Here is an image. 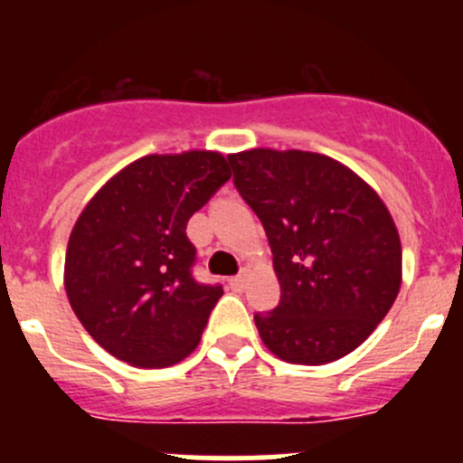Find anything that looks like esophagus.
Masks as SVG:
<instances>
[{
  "label": "esophagus",
  "instance_id": "obj_1",
  "mask_svg": "<svg viewBox=\"0 0 463 463\" xmlns=\"http://www.w3.org/2000/svg\"><path fill=\"white\" fill-rule=\"evenodd\" d=\"M246 282H249V270H240V275H235V278L228 279V284H231L235 291H241V288H246Z\"/></svg>",
  "mask_w": 463,
  "mask_h": 463
}]
</instances>
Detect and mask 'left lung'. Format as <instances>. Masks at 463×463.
Instances as JSON below:
<instances>
[{"mask_svg":"<svg viewBox=\"0 0 463 463\" xmlns=\"http://www.w3.org/2000/svg\"><path fill=\"white\" fill-rule=\"evenodd\" d=\"M237 193L258 214L279 305L255 314L266 347L325 365L358 347L401 288V240L381 197L349 167L300 149L231 154Z\"/></svg>","mask_w":463,"mask_h":463,"instance_id":"8db88e82","label":"left lung"}]
</instances>
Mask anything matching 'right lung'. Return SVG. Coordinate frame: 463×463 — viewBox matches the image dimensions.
<instances>
[{
  "instance_id": "1",
  "label": "right lung",
  "mask_w": 463,
  "mask_h": 463,
  "mask_svg": "<svg viewBox=\"0 0 463 463\" xmlns=\"http://www.w3.org/2000/svg\"><path fill=\"white\" fill-rule=\"evenodd\" d=\"M231 179L219 152L149 154L111 176L69 237L64 288L78 320L134 367L184 361L202 340L222 284L193 278L188 219Z\"/></svg>"
}]
</instances>
